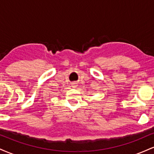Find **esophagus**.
<instances>
[{"mask_svg": "<svg viewBox=\"0 0 154 154\" xmlns=\"http://www.w3.org/2000/svg\"><path fill=\"white\" fill-rule=\"evenodd\" d=\"M72 87H76V83H75V82L72 83Z\"/></svg>", "mask_w": 154, "mask_h": 154, "instance_id": "obj_1", "label": "esophagus"}]
</instances>
